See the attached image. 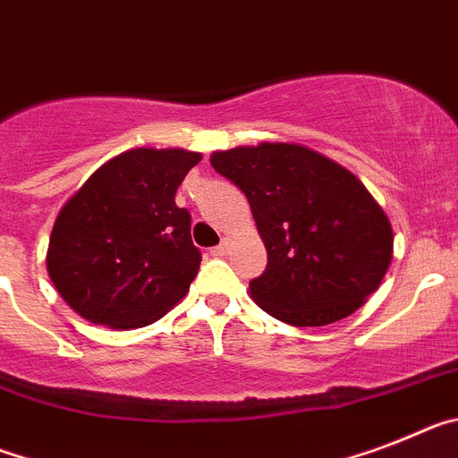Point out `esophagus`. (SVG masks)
Wrapping results in <instances>:
<instances>
[{
    "label": "esophagus",
    "mask_w": 458,
    "mask_h": 458,
    "mask_svg": "<svg viewBox=\"0 0 458 458\" xmlns=\"http://www.w3.org/2000/svg\"><path fill=\"white\" fill-rule=\"evenodd\" d=\"M228 246H230V242L224 240L218 246H214V249H212V256H218V258L225 256V253H228Z\"/></svg>",
    "instance_id": "obj_1"
}]
</instances>
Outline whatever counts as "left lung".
Masks as SVG:
<instances>
[{
    "mask_svg": "<svg viewBox=\"0 0 458 458\" xmlns=\"http://www.w3.org/2000/svg\"><path fill=\"white\" fill-rule=\"evenodd\" d=\"M209 161L244 191L267 249V269L249 284L262 311L295 327H323L376 293L394 233L350 170L295 142L234 147Z\"/></svg>",
    "mask_w": 458,
    "mask_h": 458,
    "instance_id": "8db88e82",
    "label": "left lung"
}]
</instances>
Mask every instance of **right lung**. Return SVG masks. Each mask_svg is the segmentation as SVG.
Returning <instances> with one entry per match:
<instances>
[{
	"label": "right lung",
	"mask_w": 458,
	"mask_h": 458,
	"mask_svg": "<svg viewBox=\"0 0 458 458\" xmlns=\"http://www.w3.org/2000/svg\"><path fill=\"white\" fill-rule=\"evenodd\" d=\"M200 158L180 147H135L103 163L59 209L46 265L78 316L135 329L184 300L200 251L174 193Z\"/></svg>",
	"instance_id": "add662e5"
}]
</instances>
